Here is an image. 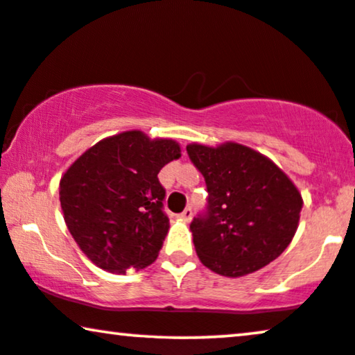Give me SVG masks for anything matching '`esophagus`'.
<instances>
[{
	"mask_svg": "<svg viewBox=\"0 0 355 355\" xmlns=\"http://www.w3.org/2000/svg\"><path fill=\"white\" fill-rule=\"evenodd\" d=\"M191 217H193V211H191V207H187V209L183 211L182 214H180V219H182V220H185V222L191 220Z\"/></svg>",
	"mask_w": 355,
	"mask_h": 355,
	"instance_id": "obj_1",
	"label": "esophagus"
}]
</instances>
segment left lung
I'll list each match as a JSON object with an SVG mask.
<instances>
[{"instance_id":"8db88e82","label":"left lung","mask_w":355,"mask_h":355,"mask_svg":"<svg viewBox=\"0 0 355 355\" xmlns=\"http://www.w3.org/2000/svg\"><path fill=\"white\" fill-rule=\"evenodd\" d=\"M205 177L206 211L190 224L201 263L239 277L276 259L299 225L302 196L289 177L263 154L237 143L187 146Z\"/></svg>"}]
</instances>
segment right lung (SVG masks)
Segmentation results:
<instances>
[{"mask_svg":"<svg viewBox=\"0 0 355 355\" xmlns=\"http://www.w3.org/2000/svg\"><path fill=\"white\" fill-rule=\"evenodd\" d=\"M180 157L172 139L125 131L87 149L66 170L60 201L71 235L98 268L125 274L155 261L168 232L157 173Z\"/></svg>","mask_w":355,"mask_h":355,"instance_id":"add662e5","label":"right lung"}]
</instances>
